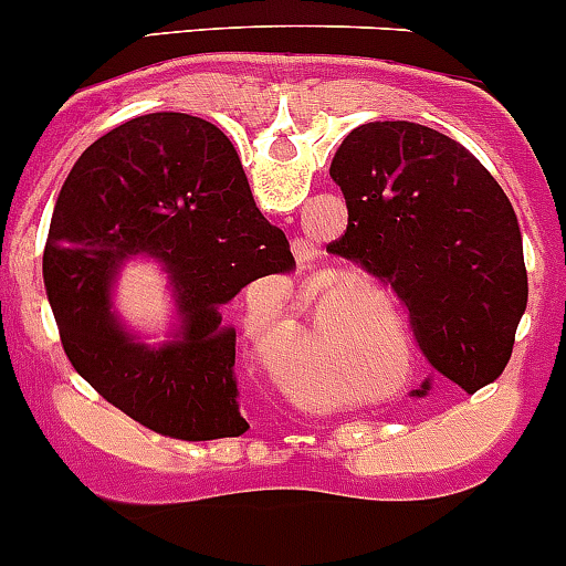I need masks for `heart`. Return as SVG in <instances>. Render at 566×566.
<instances>
[{"instance_id":"b5f03b06","label":"heart","mask_w":566,"mask_h":566,"mask_svg":"<svg viewBox=\"0 0 566 566\" xmlns=\"http://www.w3.org/2000/svg\"><path fill=\"white\" fill-rule=\"evenodd\" d=\"M312 345L321 356H332L354 373H365L381 365L387 356L403 359L409 354L411 332L409 317L395 295L373 293L348 279L328 284L317 301L312 317ZM279 378L290 392L306 400H321L326 406H343L354 400L350 389H315L298 370L295 350L279 361Z\"/></svg>"}]
</instances>
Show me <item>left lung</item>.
<instances>
[{"mask_svg":"<svg viewBox=\"0 0 566 566\" xmlns=\"http://www.w3.org/2000/svg\"><path fill=\"white\" fill-rule=\"evenodd\" d=\"M328 174L348 207L328 251L395 290L434 376L468 395L495 381L528 304L523 234L495 177L411 120L356 126Z\"/></svg>","mask_w":566,"mask_h":566,"instance_id":"8db88e82","label":"left lung"}]
</instances>
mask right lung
<instances>
[{
    "mask_svg": "<svg viewBox=\"0 0 566 566\" xmlns=\"http://www.w3.org/2000/svg\"><path fill=\"white\" fill-rule=\"evenodd\" d=\"M160 259L180 332L137 344L112 312L124 259ZM295 268L282 229L251 196L232 140L188 113H149L82 151L60 188L43 284L74 370L124 415L188 442L240 437L234 328L223 304L254 279Z\"/></svg>",
    "mask_w": 566,
    "mask_h": 566,
    "instance_id": "obj_1",
    "label": "right lung"
}]
</instances>
